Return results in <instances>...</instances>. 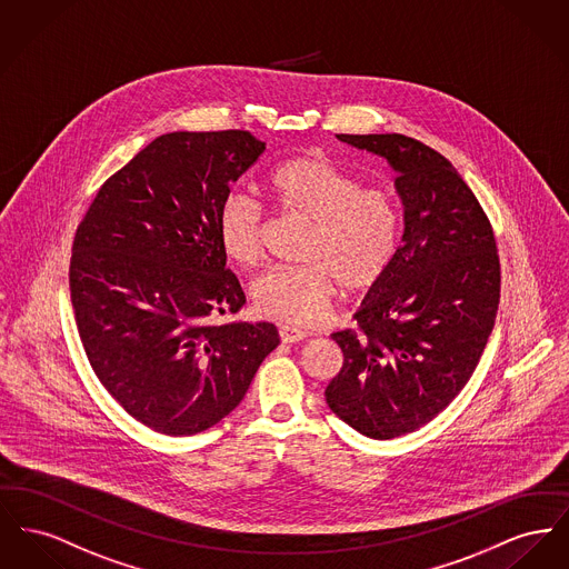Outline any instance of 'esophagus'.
<instances>
[{"label": "esophagus", "mask_w": 569, "mask_h": 569, "mask_svg": "<svg viewBox=\"0 0 569 569\" xmlns=\"http://www.w3.org/2000/svg\"><path fill=\"white\" fill-rule=\"evenodd\" d=\"M279 337H281L283 343H297V341H302L307 337V331L283 325V327H279Z\"/></svg>", "instance_id": "34e87169"}]
</instances>
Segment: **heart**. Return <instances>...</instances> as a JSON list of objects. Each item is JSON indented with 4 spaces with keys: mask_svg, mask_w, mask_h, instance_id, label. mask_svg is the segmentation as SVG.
<instances>
[{
    "mask_svg": "<svg viewBox=\"0 0 569 569\" xmlns=\"http://www.w3.org/2000/svg\"><path fill=\"white\" fill-rule=\"evenodd\" d=\"M262 193L277 210L309 223L297 268H272L253 286V301L277 320L307 325L333 299L368 290L391 267L400 244V210L393 198L322 157L301 154L270 169ZM262 208L244 196L223 201L217 219L223 256L238 267L262 260Z\"/></svg>",
    "mask_w": 569,
    "mask_h": 569,
    "instance_id": "obj_1",
    "label": "heart"
}]
</instances>
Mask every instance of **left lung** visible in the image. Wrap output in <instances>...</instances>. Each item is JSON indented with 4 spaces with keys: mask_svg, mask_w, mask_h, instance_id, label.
<instances>
[{
    "mask_svg": "<svg viewBox=\"0 0 569 569\" xmlns=\"http://www.w3.org/2000/svg\"><path fill=\"white\" fill-rule=\"evenodd\" d=\"M396 171L403 232L387 272L333 333L343 366L325 396L359 435L415 432L449 406L495 329L501 267L486 212L456 168L406 134H337Z\"/></svg>",
    "mask_w": 569,
    "mask_h": 569,
    "instance_id": "left-lung-1",
    "label": "left lung"
}]
</instances>
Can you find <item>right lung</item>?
Here are the masks:
<instances>
[{"label": "right lung", "mask_w": 569, "mask_h": 569, "mask_svg": "<svg viewBox=\"0 0 569 569\" xmlns=\"http://www.w3.org/2000/svg\"><path fill=\"white\" fill-rule=\"evenodd\" d=\"M264 150L247 131L161 134L102 184L77 228L70 301L88 361L154 432L219 423L279 343L270 322H212L247 302L217 219Z\"/></svg>", "instance_id": "obj_1"}]
</instances>
